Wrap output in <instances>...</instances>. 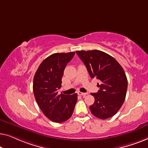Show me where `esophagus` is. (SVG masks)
Instances as JSON below:
<instances>
[{"instance_id":"obj_1","label":"esophagus","mask_w":148,"mask_h":148,"mask_svg":"<svg viewBox=\"0 0 148 148\" xmlns=\"http://www.w3.org/2000/svg\"><path fill=\"white\" fill-rule=\"evenodd\" d=\"M77 93H78V95L83 96V97H85V96L87 95V93H84V92H78Z\"/></svg>"}]
</instances>
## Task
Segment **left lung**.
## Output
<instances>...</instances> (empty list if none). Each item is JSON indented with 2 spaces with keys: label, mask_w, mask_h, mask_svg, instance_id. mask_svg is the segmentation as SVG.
Here are the masks:
<instances>
[{
  "label": "left lung",
  "mask_w": 148,
  "mask_h": 148,
  "mask_svg": "<svg viewBox=\"0 0 148 148\" xmlns=\"http://www.w3.org/2000/svg\"><path fill=\"white\" fill-rule=\"evenodd\" d=\"M76 53L91 78L101 82L100 90L91 93L95 97L94 104L90 106L91 113L101 119L115 115L124 103L127 89V79L121 66L112 56L97 49Z\"/></svg>",
  "instance_id": "1"
}]
</instances>
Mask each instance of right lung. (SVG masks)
<instances>
[{
    "label": "right lung",
    "mask_w": 148,
    "mask_h": 148,
    "mask_svg": "<svg viewBox=\"0 0 148 148\" xmlns=\"http://www.w3.org/2000/svg\"><path fill=\"white\" fill-rule=\"evenodd\" d=\"M75 52L56 53L43 60L35 72L33 90L37 103L49 120L62 123L73 113L78 97L58 94L62 87V78L68 62Z\"/></svg>",
    "instance_id": "obj_1"
}]
</instances>
